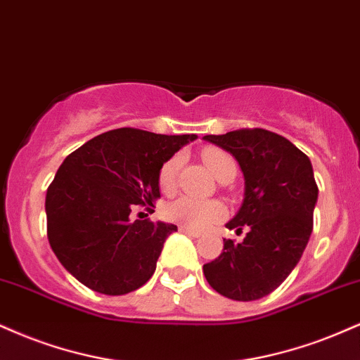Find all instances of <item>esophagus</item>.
Here are the masks:
<instances>
[{"instance_id":"esophagus-1","label":"esophagus","mask_w":360,"mask_h":360,"mask_svg":"<svg viewBox=\"0 0 360 360\" xmlns=\"http://www.w3.org/2000/svg\"><path fill=\"white\" fill-rule=\"evenodd\" d=\"M179 231L184 233V235H188V236H193V238L201 236V233H199V231H194V229H189V228H186V226H179Z\"/></svg>"}]
</instances>
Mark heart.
Returning <instances> with one entry per match:
<instances>
[{"mask_svg":"<svg viewBox=\"0 0 360 360\" xmlns=\"http://www.w3.org/2000/svg\"><path fill=\"white\" fill-rule=\"evenodd\" d=\"M202 159L219 181L224 179L228 174H233V172L236 174L235 159L226 150L211 147V149H206L202 153ZM181 162H183V158H181V154H176L162 164L161 171H159V188H161V191H174ZM224 214H226V207L221 201H216V199H194L189 196H181L164 207V216L169 221L189 229H196V231L221 221Z\"/></svg>","mask_w":360,"mask_h":360,"instance_id":"obj_1","label":"heart"}]
</instances>
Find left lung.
Here are the masks:
<instances>
[{
    "mask_svg": "<svg viewBox=\"0 0 360 360\" xmlns=\"http://www.w3.org/2000/svg\"><path fill=\"white\" fill-rule=\"evenodd\" d=\"M202 139L233 154L243 171V202L226 228H246L241 243L223 240V253L202 271L223 297L258 300L292 274L309 243L319 198L314 169L288 139L265 129Z\"/></svg>",
    "mask_w": 360,
    "mask_h": 360,
    "instance_id": "8db88e82",
    "label": "left lung"
}]
</instances>
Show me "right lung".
<instances>
[{"label": "right lung", "instance_id": "right-lung-1", "mask_svg": "<svg viewBox=\"0 0 360 360\" xmlns=\"http://www.w3.org/2000/svg\"><path fill=\"white\" fill-rule=\"evenodd\" d=\"M194 139L122 127L67 155L45 199L46 235L65 270L103 295H125L153 276L177 226L129 214L134 205L154 211L162 164Z\"/></svg>", "mask_w": 360, "mask_h": 360}]
</instances>
